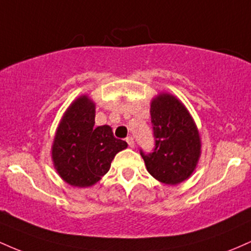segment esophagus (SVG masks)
<instances>
[{
	"label": "esophagus",
	"mask_w": 251,
	"mask_h": 251,
	"mask_svg": "<svg viewBox=\"0 0 251 251\" xmlns=\"http://www.w3.org/2000/svg\"><path fill=\"white\" fill-rule=\"evenodd\" d=\"M126 142H127L129 148H134V139L132 137H127L126 138Z\"/></svg>",
	"instance_id": "esophagus-1"
}]
</instances>
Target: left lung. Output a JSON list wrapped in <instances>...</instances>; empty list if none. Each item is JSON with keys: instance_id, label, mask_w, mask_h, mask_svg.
I'll return each mask as SVG.
<instances>
[{"instance_id": "obj_1", "label": "left lung", "mask_w": 251, "mask_h": 251, "mask_svg": "<svg viewBox=\"0 0 251 251\" xmlns=\"http://www.w3.org/2000/svg\"><path fill=\"white\" fill-rule=\"evenodd\" d=\"M151 123L154 149L140 150L149 174L169 185L186 180L201 157V137L197 126L181 101L169 93H160L151 101Z\"/></svg>"}]
</instances>
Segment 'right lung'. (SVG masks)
Masks as SVG:
<instances>
[{"instance_id":"right-lung-1","label":"right lung","mask_w":251,"mask_h":251,"mask_svg":"<svg viewBox=\"0 0 251 251\" xmlns=\"http://www.w3.org/2000/svg\"><path fill=\"white\" fill-rule=\"evenodd\" d=\"M96 103L81 96L71 103L57 126L51 159L66 183L87 188L98 183L127 143L117 139L108 125L94 126Z\"/></svg>"}]
</instances>
